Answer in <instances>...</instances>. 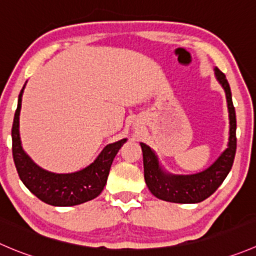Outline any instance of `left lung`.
<instances>
[{
  "mask_svg": "<svg viewBox=\"0 0 256 256\" xmlns=\"http://www.w3.org/2000/svg\"><path fill=\"white\" fill-rule=\"evenodd\" d=\"M215 78L224 88L229 112V141L228 148L205 170L196 174L178 175L168 172L158 161L155 151L146 144L140 142L144 158V176L151 194L164 202L176 204H196L212 195L232 170L236 152V116L232 100V91L226 76L218 68Z\"/></svg>",
  "mask_w": 256,
  "mask_h": 256,
  "instance_id": "1",
  "label": "left lung"
}]
</instances>
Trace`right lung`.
Listing matches in <instances>:
<instances>
[{"mask_svg": "<svg viewBox=\"0 0 256 256\" xmlns=\"http://www.w3.org/2000/svg\"><path fill=\"white\" fill-rule=\"evenodd\" d=\"M24 86L26 84L18 95L12 125V154L21 181L32 194L52 206H74L98 198L105 188L116 154L128 138L106 145L94 162L81 170L68 174L44 170L27 155L20 138V112Z\"/></svg>", "mask_w": 256, "mask_h": 256, "instance_id": "add662e5", "label": "right lung"}]
</instances>
